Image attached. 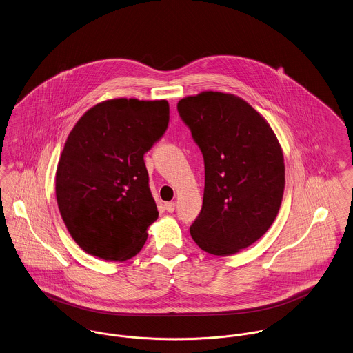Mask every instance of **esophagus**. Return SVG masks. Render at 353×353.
I'll return each instance as SVG.
<instances>
[{
  "label": "esophagus",
  "instance_id": "34e87169",
  "mask_svg": "<svg viewBox=\"0 0 353 353\" xmlns=\"http://www.w3.org/2000/svg\"><path fill=\"white\" fill-rule=\"evenodd\" d=\"M176 208V203L174 201H169V203H165V210L168 212H173Z\"/></svg>",
  "mask_w": 353,
  "mask_h": 353
}]
</instances>
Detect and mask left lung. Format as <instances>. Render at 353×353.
Returning a JSON list of instances; mask_svg holds the SVG:
<instances>
[{"label":"left lung","mask_w":353,"mask_h":353,"mask_svg":"<svg viewBox=\"0 0 353 353\" xmlns=\"http://www.w3.org/2000/svg\"><path fill=\"white\" fill-rule=\"evenodd\" d=\"M177 110L204 157L203 208L190 236L205 252L232 255L255 243L278 215L285 190L282 148L242 98L204 91Z\"/></svg>","instance_id":"8db88e82"}]
</instances>
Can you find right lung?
Listing matches in <instances>:
<instances>
[{
    "mask_svg": "<svg viewBox=\"0 0 353 353\" xmlns=\"http://www.w3.org/2000/svg\"><path fill=\"white\" fill-rule=\"evenodd\" d=\"M169 103L109 99L87 110L56 170L63 221L83 251L122 262L137 255L159 211L143 154L163 136Z\"/></svg>",
    "mask_w": 353,
    "mask_h": 353,
    "instance_id": "right-lung-1",
    "label": "right lung"
}]
</instances>
